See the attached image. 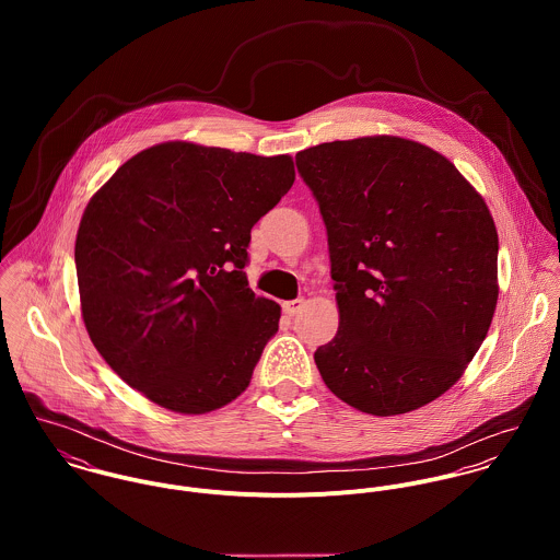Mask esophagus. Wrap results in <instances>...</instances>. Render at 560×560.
Returning a JSON list of instances; mask_svg holds the SVG:
<instances>
[{
	"label": "esophagus",
	"mask_w": 560,
	"mask_h": 560,
	"mask_svg": "<svg viewBox=\"0 0 560 560\" xmlns=\"http://www.w3.org/2000/svg\"><path fill=\"white\" fill-rule=\"evenodd\" d=\"M304 306H306V300L300 298V300H293V302H284V304H282V311H284V315L295 317Z\"/></svg>",
	"instance_id": "obj_1"
}]
</instances>
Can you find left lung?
<instances>
[{"mask_svg":"<svg viewBox=\"0 0 560 560\" xmlns=\"http://www.w3.org/2000/svg\"><path fill=\"white\" fill-rule=\"evenodd\" d=\"M327 229L338 331L315 351L347 405L397 416L442 397L498 302V233L455 163L399 136L300 151Z\"/></svg>","mask_w":560,"mask_h":560,"instance_id":"1","label":"left lung"}]
</instances>
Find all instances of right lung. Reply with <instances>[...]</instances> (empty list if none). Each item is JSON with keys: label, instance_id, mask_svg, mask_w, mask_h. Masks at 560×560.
<instances>
[{"label": "right lung", "instance_id": "right-lung-1", "mask_svg": "<svg viewBox=\"0 0 560 560\" xmlns=\"http://www.w3.org/2000/svg\"><path fill=\"white\" fill-rule=\"evenodd\" d=\"M289 155L163 142L90 198L75 241L81 317L112 371L176 413L237 399L280 306L247 287L252 226L291 189Z\"/></svg>", "mask_w": 560, "mask_h": 560}]
</instances>
